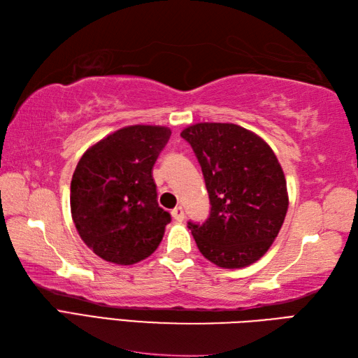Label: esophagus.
Instances as JSON below:
<instances>
[{
	"instance_id": "obj_1",
	"label": "esophagus",
	"mask_w": 358,
	"mask_h": 358,
	"mask_svg": "<svg viewBox=\"0 0 358 358\" xmlns=\"http://www.w3.org/2000/svg\"><path fill=\"white\" fill-rule=\"evenodd\" d=\"M171 215H173V219L176 220V222H182L185 219V214H184V208L182 206H176L171 211Z\"/></svg>"
}]
</instances>
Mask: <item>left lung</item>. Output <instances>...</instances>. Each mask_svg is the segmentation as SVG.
I'll list each match as a JSON object with an SVG mask.
<instances>
[{
  "label": "left lung",
  "mask_w": 358,
  "mask_h": 358,
  "mask_svg": "<svg viewBox=\"0 0 358 358\" xmlns=\"http://www.w3.org/2000/svg\"><path fill=\"white\" fill-rule=\"evenodd\" d=\"M202 167L211 213L188 223L206 259L241 268L263 257L284 223L289 194L270 145L232 123H197L182 130Z\"/></svg>",
  "instance_id": "left-lung-1"
}]
</instances>
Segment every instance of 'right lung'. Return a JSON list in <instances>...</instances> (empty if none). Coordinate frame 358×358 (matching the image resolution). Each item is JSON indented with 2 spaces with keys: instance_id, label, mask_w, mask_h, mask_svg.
Listing matches in <instances>:
<instances>
[{
  "instance_id": "add662e5",
  "label": "right lung",
  "mask_w": 358,
  "mask_h": 358,
  "mask_svg": "<svg viewBox=\"0 0 358 358\" xmlns=\"http://www.w3.org/2000/svg\"><path fill=\"white\" fill-rule=\"evenodd\" d=\"M170 135L164 126H127L78 161L71 215L85 245L104 261L130 266L158 249L171 217L156 200L152 170Z\"/></svg>"
}]
</instances>
